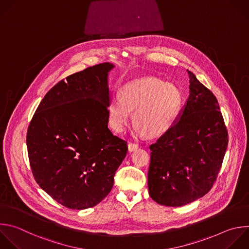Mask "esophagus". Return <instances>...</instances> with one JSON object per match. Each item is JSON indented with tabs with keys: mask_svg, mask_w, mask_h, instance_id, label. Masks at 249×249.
Instances as JSON below:
<instances>
[{
	"mask_svg": "<svg viewBox=\"0 0 249 249\" xmlns=\"http://www.w3.org/2000/svg\"><path fill=\"white\" fill-rule=\"evenodd\" d=\"M138 147H139V145H138L137 143H134V142H129V143H128L129 151H134V150H136Z\"/></svg>",
	"mask_w": 249,
	"mask_h": 249,
	"instance_id": "1",
	"label": "esophagus"
}]
</instances>
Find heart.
Segmentation results:
<instances>
[{"mask_svg": "<svg viewBox=\"0 0 249 249\" xmlns=\"http://www.w3.org/2000/svg\"><path fill=\"white\" fill-rule=\"evenodd\" d=\"M182 103V94L175 86L152 77L138 79L124 85L119 96L109 99L107 107L108 124L114 131L123 132L134 111L135 135L158 138L174 126Z\"/></svg>", "mask_w": 249, "mask_h": 249, "instance_id": "1", "label": "heart"}]
</instances>
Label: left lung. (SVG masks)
<instances>
[{"instance_id": "obj_1", "label": "left lung", "mask_w": 249, "mask_h": 249, "mask_svg": "<svg viewBox=\"0 0 249 249\" xmlns=\"http://www.w3.org/2000/svg\"><path fill=\"white\" fill-rule=\"evenodd\" d=\"M190 96L174 126L150 144V197L183 206L213 187L228 146V130L216 97L189 71Z\"/></svg>"}]
</instances>
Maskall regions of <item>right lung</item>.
I'll return each mask as SVG.
<instances>
[{"instance_id":"1","label":"right lung","mask_w":249,"mask_h":249,"mask_svg":"<svg viewBox=\"0 0 249 249\" xmlns=\"http://www.w3.org/2000/svg\"><path fill=\"white\" fill-rule=\"evenodd\" d=\"M109 62L59 81L44 97L27 130L37 184L55 201L76 210L99 204L111 191L127 142L107 127Z\"/></svg>"}]
</instances>
